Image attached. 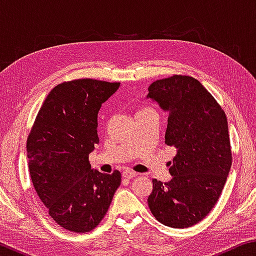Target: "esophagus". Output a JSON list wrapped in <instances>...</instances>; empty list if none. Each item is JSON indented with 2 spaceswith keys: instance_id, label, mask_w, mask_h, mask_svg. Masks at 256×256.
<instances>
[{
  "instance_id": "esophagus-1",
  "label": "esophagus",
  "mask_w": 256,
  "mask_h": 256,
  "mask_svg": "<svg viewBox=\"0 0 256 256\" xmlns=\"http://www.w3.org/2000/svg\"><path fill=\"white\" fill-rule=\"evenodd\" d=\"M138 175V172H132V170H124L123 172V177H125V178H133V177H136Z\"/></svg>"
}]
</instances>
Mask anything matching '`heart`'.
I'll list each match as a JSON object with an SVG mask.
<instances>
[{"label":"heart","instance_id":"b5f03b06","mask_svg":"<svg viewBox=\"0 0 256 256\" xmlns=\"http://www.w3.org/2000/svg\"><path fill=\"white\" fill-rule=\"evenodd\" d=\"M156 112V110L150 107H146V108H142V110H140L138 112Z\"/></svg>","mask_w":256,"mask_h":256}]
</instances>
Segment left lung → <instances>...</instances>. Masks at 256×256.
Returning <instances> with one entry per match:
<instances>
[{
	"instance_id": "obj_1",
	"label": "left lung",
	"mask_w": 256,
	"mask_h": 256,
	"mask_svg": "<svg viewBox=\"0 0 256 256\" xmlns=\"http://www.w3.org/2000/svg\"><path fill=\"white\" fill-rule=\"evenodd\" d=\"M148 98L168 112L164 144L176 149L172 178L152 180L148 206L164 226L188 228L200 222L219 200L232 167L227 118L200 81L172 76L149 86Z\"/></svg>"
}]
</instances>
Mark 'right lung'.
<instances>
[{"label":"right lung","mask_w":256,"mask_h":256,"mask_svg":"<svg viewBox=\"0 0 256 256\" xmlns=\"http://www.w3.org/2000/svg\"><path fill=\"white\" fill-rule=\"evenodd\" d=\"M120 82L78 79L47 94L27 140L30 177L50 216L72 232L96 228L120 185V172L92 170L98 112Z\"/></svg>","instance_id":"obj_1"}]
</instances>
